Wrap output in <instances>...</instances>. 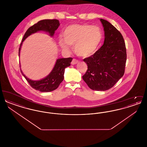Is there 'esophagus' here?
<instances>
[{
    "instance_id": "34e87169",
    "label": "esophagus",
    "mask_w": 147,
    "mask_h": 147,
    "mask_svg": "<svg viewBox=\"0 0 147 147\" xmlns=\"http://www.w3.org/2000/svg\"><path fill=\"white\" fill-rule=\"evenodd\" d=\"M78 63V60L76 59H73L72 60L71 62V64L72 65H75V64H77Z\"/></svg>"
}]
</instances>
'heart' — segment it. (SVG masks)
Returning <instances> with one entry per match:
<instances>
[{"label":"heart","mask_w":147,"mask_h":147,"mask_svg":"<svg viewBox=\"0 0 147 147\" xmlns=\"http://www.w3.org/2000/svg\"><path fill=\"white\" fill-rule=\"evenodd\" d=\"M63 38H59L58 44L64 50L74 45L78 55L88 57L93 55L100 47L103 38L101 29L89 24H72L63 31Z\"/></svg>","instance_id":"b5f03b06"}]
</instances>
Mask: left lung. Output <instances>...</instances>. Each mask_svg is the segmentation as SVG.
<instances>
[{"label": "left lung", "mask_w": 147, "mask_h": 147, "mask_svg": "<svg viewBox=\"0 0 147 147\" xmlns=\"http://www.w3.org/2000/svg\"><path fill=\"white\" fill-rule=\"evenodd\" d=\"M105 33L103 45L92 56L84 59L88 69L84 82L94 90L112 88L125 73L127 53L123 37L111 23L100 19Z\"/></svg>", "instance_id": "obj_1"}]
</instances>
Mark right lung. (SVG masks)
Returning a JSON list of instances; mask_svg holds the SVG:
<instances>
[{"label": "right lung", "instance_id": "right-lung-1", "mask_svg": "<svg viewBox=\"0 0 147 147\" xmlns=\"http://www.w3.org/2000/svg\"><path fill=\"white\" fill-rule=\"evenodd\" d=\"M60 25L59 21L57 19H46L38 21L28 29L23 37L19 49V56L23 41L30 35L38 31H44L53 36L56 30ZM72 58H59L56 61V64L49 74L40 80H32L26 77L21 70V73L25 78L31 86L35 90L41 92H49L56 90L64 79V70L66 67L70 65Z\"/></svg>", "mask_w": 147, "mask_h": 147}]
</instances>
